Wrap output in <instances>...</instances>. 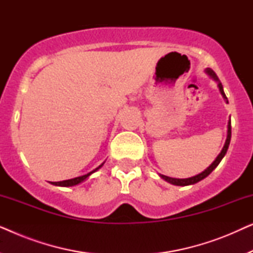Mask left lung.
Here are the masks:
<instances>
[{"instance_id": "obj_1", "label": "left lung", "mask_w": 253, "mask_h": 253, "mask_svg": "<svg viewBox=\"0 0 253 253\" xmlns=\"http://www.w3.org/2000/svg\"><path fill=\"white\" fill-rule=\"evenodd\" d=\"M206 72L211 76V77L215 79L216 82H219V78L216 77L215 72H214V71L212 70V69H210V68L206 69ZM217 86H219L220 92H221V94L223 95V98L227 99V96H226V94H224V92H223V87H222V85H221L220 82H219V84H217ZM227 102H228V101H227ZM230 138H231V122L229 121V123H228L227 140H226V144H224V146H223V148H222V151H221V153H220L219 155H217V158L215 159V161H214L213 164L211 165L209 168L205 169V170H204L203 172H200V174L193 176V177H189V178H171V177H168V176H165V175H161V174H160V176H161L162 178L165 179V181L171 183V184H174V185H181V186H185V185H190V184H195V183L202 181V179L207 177V176H209V175L211 174V172H212V171L214 170V169H215V168L217 167V165L220 164V161L222 160V158L224 157V155H226L228 147H229Z\"/></svg>"}]
</instances>
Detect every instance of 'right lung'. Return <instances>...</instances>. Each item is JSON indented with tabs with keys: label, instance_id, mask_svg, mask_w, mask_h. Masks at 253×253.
I'll use <instances>...</instances> for the list:
<instances>
[{
	"label": "right lung",
	"instance_id": "right-lung-1",
	"mask_svg": "<svg viewBox=\"0 0 253 253\" xmlns=\"http://www.w3.org/2000/svg\"><path fill=\"white\" fill-rule=\"evenodd\" d=\"M103 165V164H102ZM102 165H100L98 168H95L94 170H92L91 172H88V174L86 175H83V176H79V177H76V178H71V179H67V181H60V182H51V184L54 185H58V186H74V185H77L79 183H82L83 181H85L86 178L88 177L89 175L93 174V172L98 170L99 168L102 167Z\"/></svg>",
	"mask_w": 253,
	"mask_h": 253
}]
</instances>
